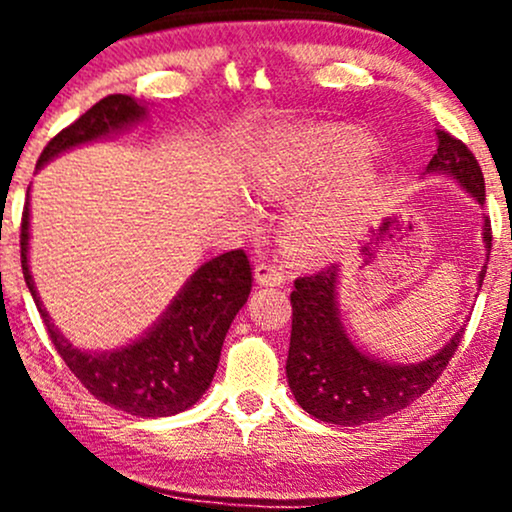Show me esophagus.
<instances>
[{"label":"esophagus","mask_w":512,"mask_h":512,"mask_svg":"<svg viewBox=\"0 0 512 512\" xmlns=\"http://www.w3.org/2000/svg\"><path fill=\"white\" fill-rule=\"evenodd\" d=\"M255 281L260 286H281L286 281V272L276 264L262 262L255 267Z\"/></svg>","instance_id":"esophagus-1"}]
</instances>
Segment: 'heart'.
Masks as SVG:
<instances>
[{
    "label": "heart",
    "mask_w": 512,
    "mask_h": 512,
    "mask_svg": "<svg viewBox=\"0 0 512 512\" xmlns=\"http://www.w3.org/2000/svg\"><path fill=\"white\" fill-rule=\"evenodd\" d=\"M346 158L332 149L301 137H281L264 144L252 158L250 182L267 199H289L322 182L339 168ZM373 199L370 178L346 180L337 190L305 204L286 223V243L293 252L305 257H322L337 250L356 228L363 211Z\"/></svg>",
    "instance_id": "1"
}]
</instances>
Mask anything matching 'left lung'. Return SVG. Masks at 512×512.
Returning <instances> with one entry per match:
<instances>
[{
    "mask_svg": "<svg viewBox=\"0 0 512 512\" xmlns=\"http://www.w3.org/2000/svg\"><path fill=\"white\" fill-rule=\"evenodd\" d=\"M438 151L426 173H443L457 180L479 204H484V173L467 144L445 129H436ZM491 221L484 223V243L491 250ZM486 267L479 274L484 281ZM339 267L298 276L291 291V346L286 358V378L296 402L315 419L337 426H361L380 421L409 407L416 397L440 378L464 327L436 356L411 366H390L358 351L346 337L337 308Z\"/></svg>",
    "mask_w": 512,
    "mask_h": 512,
    "instance_id": "8db88e82",
    "label": "left lung"
}]
</instances>
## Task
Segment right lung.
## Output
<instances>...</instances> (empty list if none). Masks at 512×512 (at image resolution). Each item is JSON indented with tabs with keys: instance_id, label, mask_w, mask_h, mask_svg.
<instances>
[{
	"instance_id": "add662e5",
	"label": "right lung",
	"mask_w": 512,
	"mask_h": 512,
	"mask_svg": "<svg viewBox=\"0 0 512 512\" xmlns=\"http://www.w3.org/2000/svg\"><path fill=\"white\" fill-rule=\"evenodd\" d=\"M144 115L146 108L132 96H105L50 139L38 168L62 151L127 129ZM21 269L57 354L79 383L108 407L144 419L180 414L204 395L219 368L228 327L252 289V267L245 250L223 252L190 276L161 320L139 342L88 354L74 349L57 332L35 291L28 272V202L21 216Z\"/></svg>"
}]
</instances>
